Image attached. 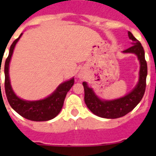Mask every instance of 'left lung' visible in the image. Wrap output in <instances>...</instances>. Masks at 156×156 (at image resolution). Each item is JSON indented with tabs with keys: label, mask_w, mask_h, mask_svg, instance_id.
I'll return each mask as SVG.
<instances>
[{
	"label": "left lung",
	"mask_w": 156,
	"mask_h": 156,
	"mask_svg": "<svg viewBox=\"0 0 156 156\" xmlns=\"http://www.w3.org/2000/svg\"><path fill=\"white\" fill-rule=\"evenodd\" d=\"M128 36L129 39L133 41V45L123 51V52L136 54L140 63L139 82L134 89L121 98L112 101H101L94 94L91 88L88 87L87 83H83V86L84 87L85 103L87 108L99 117L106 119H116L124 116L137 105L145 92L148 67L144 58V48L130 32H128Z\"/></svg>",
	"instance_id": "left-lung-1"
}]
</instances>
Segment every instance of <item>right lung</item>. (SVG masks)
Instances as JSON below:
<instances>
[{"mask_svg": "<svg viewBox=\"0 0 156 156\" xmlns=\"http://www.w3.org/2000/svg\"><path fill=\"white\" fill-rule=\"evenodd\" d=\"M22 34L10 47L9 55L5 64V89L8 102L16 112L23 117L32 121H48L58 115L63 106L66 94L74 84V79L66 81L59 85L56 90L47 98L35 101H27L18 98L12 89L8 75L9 62L16 43Z\"/></svg>", "mask_w": 156, "mask_h": 156, "instance_id": "obj_1", "label": "right lung"}]
</instances>
